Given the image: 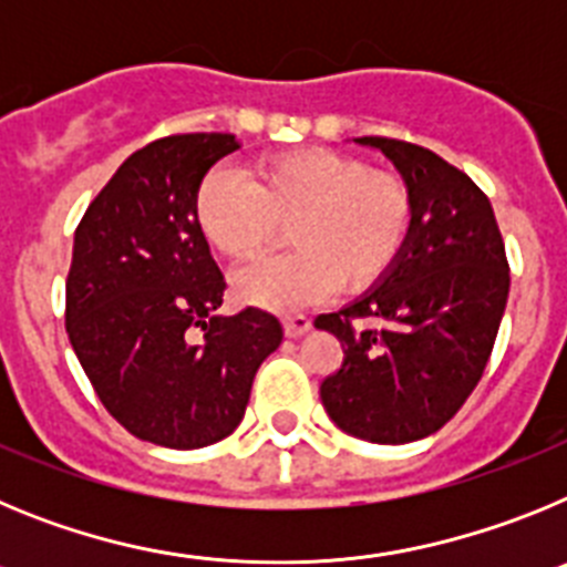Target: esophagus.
Wrapping results in <instances>:
<instances>
[{
    "label": "esophagus",
    "mask_w": 567,
    "mask_h": 567,
    "mask_svg": "<svg viewBox=\"0 0 567 567\" xmlns=\"http://www.w3.org/2000/svg\"><path fill=\"white\" fill-rule=\"evenodd\" d=\"M309 327H312V320L307 315H287L284 318V332L287 338H300V334H307Z\"/></svg>",
    "instance_id": "34e87169"
}]
</instances>
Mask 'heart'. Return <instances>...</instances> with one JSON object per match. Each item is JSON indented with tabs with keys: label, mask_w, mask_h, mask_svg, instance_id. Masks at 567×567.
I'll use <instances>...</instances> for the list:
<instances>
[{
	"label": "heart",
	"mask_w": 567,
	"mask_h": 567,
	"mask_svg": "<svg viewBox=\"0 0 567 567\" xmlns=\"http://www.w3.org/2000/svg\"><path fill=\"white\" fill-rule=\"evenodd\" d=\"M193 218L209 247L235 264L260 258L287 227L295 252L235 275L240 303L295 312L334 289L360 295L383 284L417 227V193L398 169L358 153L300 147L264 155L249 182L209 169L193 198Z\"/></svg>",
	"instance_id": "obj_1"
}]
</instances>
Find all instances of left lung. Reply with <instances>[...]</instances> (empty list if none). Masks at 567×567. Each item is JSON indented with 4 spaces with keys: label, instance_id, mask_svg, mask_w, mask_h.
I'll return each instance as SVG.
<instances>
[{
    "label": "left lung",
    "instance_id": "left-lung-1",
    "mask_svg": "<svg viewBox=\"0 0 567 567\" xmlns=\"http://www.w3.org/2000/svg\"><path fill=\"white\" fill-rule=\"evenodd\" d=\"M358 142L412 182L417 227L380 287L315 318L343 346L320 400L346 434L412 443L443 429L477 389L508 300V258L488 195L463 169L400 138Z\"/></svg>",
    "mask_w": 567,
    "mask_h": 567
}]
</instances>
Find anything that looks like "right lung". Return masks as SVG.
Masks as SVG:
<instances>
[{
    "label": "right lung",
    "mask_w": 567,
    "mask_h": 567,
    "mask_svg": "<svg viewBox=\"0 0 567 567\" xmlns=\"http://www.w3.org/2000/svg\"><path fill=\"white\" fill-rule=\"evenodd\" d=\"M233 150L229 133L167 135L135 150L73 238L64 307L73 352L104 409L167 449L233 434L258 365L284 340L264 309L215 315L227 280L195 227L193 198Z\"/></svg>",
    "instance_id": "add662e5"
}]
</instances>
